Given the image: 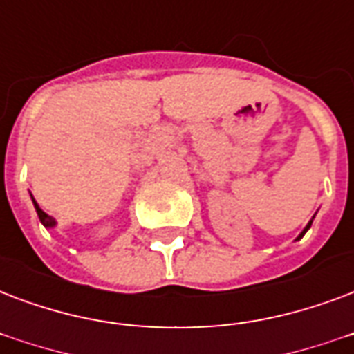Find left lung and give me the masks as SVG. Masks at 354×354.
I'll return each mask as SVG.
<instances>
[{
  "label": "left lung",
  "mask_w": 354,
  "mask_h": 354,
  "mask_svg": "<svg viewBox=\"0 0 354 354\" xmlns=\"http://www.w3.org/2000/svg\"><path fill=\"white\" fill-rule=\"evenodd\" d=\"M312 221H314V219H312ZM312 221H310L308 225L304 226V230H303V232H301V234H299V237H297V241H299V239H303V236H304V234H306V232H308V230H310V226H312Z\"/></svg>",
  "instance_id": "1"
}]
</instances>
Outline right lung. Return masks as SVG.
<instances>
[{"mask_svg":"<svg viewBox=\"0 0 354 354\" xmlns=\"http://www.w3.org/2000/svg\"><path fill=\"white\" fill-rule=\"evenodd\" d=\"M31 198H33V196H31ZM33 204H35V209H37V215H39L40 223L44 225V228H48V230H50V228H55V226H57V221L53 219V217H50L46 212H42L35 198H33Z\"/></svg>","mask_w":354,"mask_h":354,"instance_id":"right-lung-1","label":"right lung"}]
</instances>
